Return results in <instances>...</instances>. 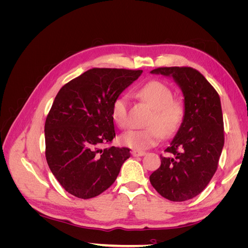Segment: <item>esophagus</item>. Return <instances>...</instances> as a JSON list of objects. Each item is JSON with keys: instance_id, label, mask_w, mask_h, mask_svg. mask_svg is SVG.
Masks as SVG:
<instances>
[{"instance_id": "esophagus-1", "label": "esophagus", "mask_w": 248, "mask_h": 248, "mask_svg": "<svg viewBox=\"0 0 248 248\" xmlns=\"http://www.w3.org/2000/svg\"><path fill=\"white\" fill-rule=\"evenodd\" d=\"M131 154H132V156L137 157V156H144L146 154V152L145 151H138V150H132Z\"/></svg>"}]
</instances>
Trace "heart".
I'll return each mask as SVG.
<instances>
[{"instance_id":"b5f03b06","label":"heart","mask_w":248,"mask_h":248,"mask_svg":"<svg viewBox=\"0 0 248 248\" xmlns=\"http://www.w3.org/2000/svg\"><path fill=\"white\" fill-rule=\"evenodd\" d=\"M137 95L153 108L144 129H134L123 133L119 140L121 145L142 151L158 144L163 138L170 139L180 130L183 123L185 109L183 103L174 99L171 89L159 80H150L141 86ZM128 96L121 94L111 103L110 117L114 123L125 128L128 122Z\"/></svg>"}]
</instances>
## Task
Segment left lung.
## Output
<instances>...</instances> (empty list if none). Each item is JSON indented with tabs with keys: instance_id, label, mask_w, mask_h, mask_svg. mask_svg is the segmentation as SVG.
I'll list each match as a JSON object with an SVG mask.
<instances>
[{
	"instance_id": "left-lung-1",
	"label": "left lung",
	"mask_w": 248,
	"mask_h": 248,
	"mask_svg": "<svg viewBox=\"0 0 248 248\" xmlns=\"http://www.w3.org/2000/svg\"><path fill=\"white\" fill-rule=\"evenodd\" d=\"M151 73L172 77L184 95L181 128L160 155V167L150 182L161 197L183 202L197 197L211 181L224 144L223 117L218 93L191 67H159Z\"/></svg>"
}]
</instances>
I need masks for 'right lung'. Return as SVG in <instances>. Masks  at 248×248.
Wrapping results in <instances>:
<instances>
[{
    "label": "right lung",
    "mask_w": 248,
    "mask_h": 248,
    "mask_svg": "<svg viewBox=\"0 0 248 248\" xmlns=\"http://www.w3.org/2000/svg\"><path fill=\"white\" fill-rule=\"evenodd\" d=\"M142 70L92 68L64 85L46 120V157L63 188L79 199L99 196L115 182L128 148L116 137L111 103ZM102 144L110 147L101 149Z\"/></svg>",
    "instance_id": "1"
}]
</instances>
